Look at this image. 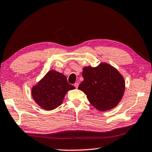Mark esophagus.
Instances as JSON below:
<instances>
[{"label":"esophagus","instance_id":"esophagus-1","mask_svg":"<svg viewBox=\"0 0 152 152\" xmlns=\"http://www.w3.org/2000/svg\"><path fill=\"white\" fill-rule=\"evenodd\" d=\"M78 86H79V84L78 83V82H76V83L74 84V86H75L76 88H78Z\"/></svg>","mask_w":152,"mask_h":152}]
</instances>
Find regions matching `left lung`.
<instances>
[{"label": "left lung", "instance_id": "1", "mask_svg": "<svg viewBox=\"0 0 152 152\" xmlns=\"http://www.w3.org/2000/svg\"><path fill=\"white\" fill-rule=\"evenodd\" d=\"M84 80L78 86L92 106L101 111L112 109L122 99L125 89L123 76L114 67L101 63L96 67H84Z\"/></svg>", "mask_w": 152, "mask_h": 152}]
</instances>
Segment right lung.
<instances>
[{"label": "right lung", "instance_id": "1", "mask_svg": "<svg viewBox=\"0 0 152 152\" xmlns=\"http://www.w3.org/2000/svg\"><path fill=\"white\" fill-rule=\"evenodd\" d=\"M75 88L67 81L66 76L54 70L49 71L31 89L36 103L42 109L51 110L62 103L67 92Z\"/></svg>", "mask_w": 152, "mask_h": 152}]
</instances>
